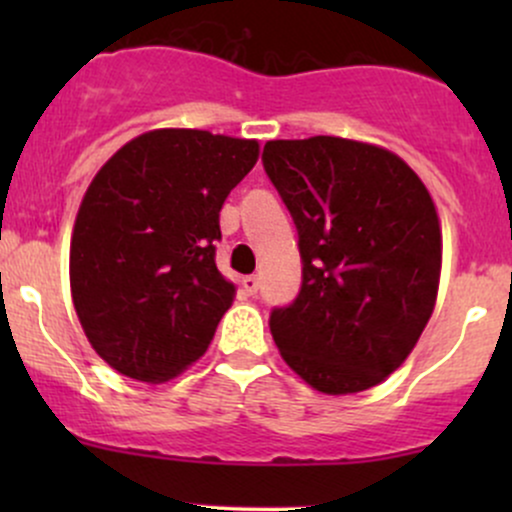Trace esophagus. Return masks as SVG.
Wrapping results in <instances>:
<instances>
[{
	"instance_id": "34e87169",
	"label": "esophagus",
	"mask_w": 512,
	"mask_h": 512,
	"mask_svg": "<svg viewBox=\"0 0 512 512\" xmlns=\"http://www.w3.org/2000/svg\"><path fill=\"white\" fill-rule=\"evenodd\" d=\"M243 289L248 296H255L257 289H260V279L257 276H243Z\"/></svg>"
}]
</instances>
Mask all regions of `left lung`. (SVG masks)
<instances>
[{
	"instance_id": "obj_1",
	"label": "left lung",
	"mask_w": 512,
	"mask_h": 512,
	"mask_svg": "<svg viewBox=\"0 0 512 512\" xmlns=\"http://www.w3.org/2000/svg\"><path fill=\"white\" fill-rule=\"evenodd\" d=\"M262 161L303 257L301 293L269 317L281 358L325 395L383 383L436 308L443 233L431 192L397 154L356 139H272Z\"/></svg>"
}]
</instances>
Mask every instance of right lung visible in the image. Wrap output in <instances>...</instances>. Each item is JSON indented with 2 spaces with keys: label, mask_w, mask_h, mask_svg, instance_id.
Returning a JSON list of instances; mask_svg holds the SVG:
<instances>
[{
  "label": "right lung",
  "mask_w": 512,
  "mask_h": 512,
  "mask_svg": "<svg viewBox=\"0 0 512 512\" xmlns=\"http://www.w3.org/2000/svg\"><path fill=\"white\" fill-rule=\"evenodd\" d=\"M257 139L163 127L117 149L88 185L69 245L74 310L96 354L166 383L214 339L236 284L216 269L219 211Z\"/></svg>",
  "instance_id": "right-lung-1"
}]
</instances>
